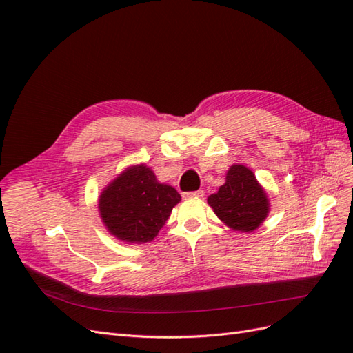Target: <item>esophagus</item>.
I'll return each instance as SVG.
<instances>
[{
  "label": "esophagus",
  "mask_w": 353,
  "mask_h": 353,
  "mask_svg": "<svg viewBox=\"0 0 353 353\" xmlns=\"http://www.w3.org/2000/svg\"><path fill=\"white\" fill-rule=\"evenodd\" d=\"M193 197H203V190L187 191V193H183V199H193Z\"/></svg>",
  "instance_id": "34e87169"
}]
</instances>
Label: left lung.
Masks as SVG:
<instances>
[{
	"label": "left lung",
	"mask_w": 353,
	"mask_h": 353,
	"mask_svg": "<svg viewBox=\"0 0 353 353\" xmlns=\"http://www.w3.org/2000/svg\"><path fill=\"white\" fill-rule=\"evenodd\" d=\"M208 203L216 216L232 230L249 232L258 228L268 213V199L249 168H230L225 184L210 194Z\"/></svg>",
	"instance_id": "obj_1"
}]
</instances>
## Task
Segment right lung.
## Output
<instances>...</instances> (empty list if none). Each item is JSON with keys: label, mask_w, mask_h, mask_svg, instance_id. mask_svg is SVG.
Here are the masks:
<instances>
[{"label": "right lung", "mask_w": 353, "mask_h": 353, "mask_svg": "<svg viewBox=\"0 0 353 353\" xmlns=\"http://www.w3.org/2000/svg\"><path fill=\"white\" fill-rule=\"evenodd\" d=\"M178 191L159 184L150 169L134 166L103 191L100 215L108 230L128 243L153 240L179 203Z\"/></svg>", "instance_id": "add662e5"}]
</instances>
